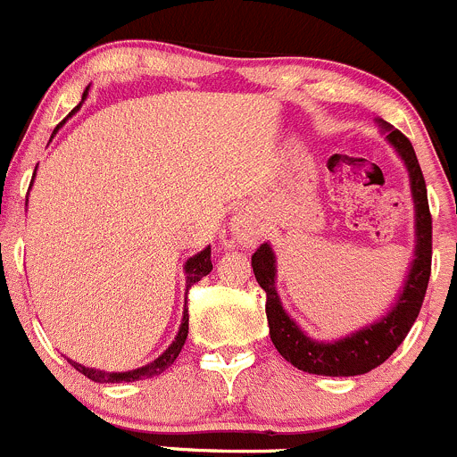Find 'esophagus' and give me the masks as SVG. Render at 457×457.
I'll use <instances>...</instances> for the list:
<instances>
[{
    "label": "esophagus",
    "instance_id": "esophagus-1",
    "mask_svg": "<svg viewBox=\"0 0 457 457\" xmlns=\"http://www.w3.org/2000/svg\"><path fill=\"white\" fill-rule=\"evenodd\" d=\"M230 230H233L235 237L244 244L253 242V235H255V228H253L251 220H248L246 215H237V218L233 220V224H230Z\"/></svg>",
    "mask_w": 457,
    "mask_h": 457
}]
</instances>
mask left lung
<instances>
[{
	"instance_id": "left-lung-1",
	"label": "left lung",
	"mask_w": 457,
	"mask_h": 457,
	"mask_svg": "<svg viewBox=\"0 0 457 457\" xmlns=\"http://www.w3.org/2000/svg\"><path fill=\"white\" fill-rule=\"evenodd\" d=\"M376 121L382 133H386V142L395 148L397 157L406 166L415 211L413 260L409 264V273L404 275L400 295L393 302L391 309L380 320L340 337V340H313L297 327L295 320L284 311L282 302H279L278 288H275L278 264H275V253L270 244H262L251 257L257 284L266 291V320H269V333L275 349L293 367L306 373H315V376L351 378L362 376V373L380 367L384 360L391 358L393 351L402 345L409 328L413 327L428 287V275H431V213H428L427 202V184H424L418 157H415L409 139L384 120Z\"/></svg>"
}]
</instances>
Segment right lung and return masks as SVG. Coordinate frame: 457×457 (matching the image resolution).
<instances>
[{"label":"right lung","instance_id":"right-lung-1","mask_svg":"<svg viewBox=\"0 0 457 457\" xmlns=\"http://www.w3.org/2000/svg\"><path fill=\"white\" fill-rule=\"evenodd\" d=\"M88 88H90V86H86L84 95H81V102L77 104L73 111H71V115L79 111L81 104H84V99L88 97ZM69 117H66V120H69ZM64 121H62V124H64ZM60 126H57V130H60ZM57 130H55V133H57ZM35 170H37V169H35ZM211 270H213V262H211V246H206L204 251H200V253H195L193 257H188L187 264H184V273H187V291L193 287V284L200 282L204 275H209ZM187 336H188V311L184 309L182 324H179V331H178V336H175V340L170 342V346L164 351V353L160 355V358H155L153 362H148L146 367H139V369H133V371H124V373H108V371H99V369H88V367H84V364L73 362V360H69V362L73 364L77 371L84 373V376L88 378V380H93V382H112V384H117V382H137V380H144V378L160 376L162 371H166V369H169L170 364L178 360L179 351H182L184 342H187Z\"/></svg>","mask_w":457,"mask_h":457}]
</instances>
